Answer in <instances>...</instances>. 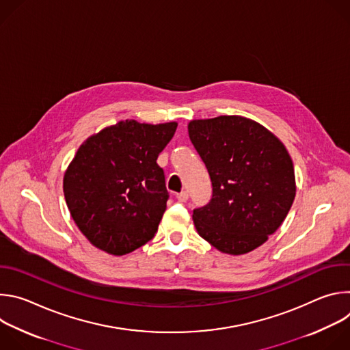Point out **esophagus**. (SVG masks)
I'll return each mask as SVG.
<instances>
[{
	"label": "esophagus",
	"instance_id": "obj_1",
	"mask_svg": "<svg viewBox=\"0 0 350 350\" xmlns=\"http://www.w3.org/2000/svg\"><path fill=\"white\" fill-rule=\"evenodd\" d=\"M176 198H177V201H180V202H185L187 199H188V192H187V191H181L180 193H177V195H176Z\"/></svg>",
	"mask_w": 350,
	"mask_h": 350
}]
</instances>
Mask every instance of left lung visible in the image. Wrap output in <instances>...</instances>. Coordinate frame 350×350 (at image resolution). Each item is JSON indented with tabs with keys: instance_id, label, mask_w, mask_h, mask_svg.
<instances>
[{
	"instance_id": "8db88e82",
	"label": "left lung",
	"mask_w": 350,
	"mask_h": 350,
	"mask_svg": "<svg viewBox=\"0 0 350 350\" xmlns=\"http://www.w3.org/2000/svg\"><path fill=\"white\" fill-rule=\"evenodd\" d=\"M188 134L213 185L211 202L192 215L198 234L223 254L252 252L293 204L295 172L285 145L243 116L191 120Z\"/></svg>"
}]
</instances>
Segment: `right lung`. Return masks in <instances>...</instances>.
I'll return each instance as SVG.
<instances>
[{"label":"right lung","instance_id":"add662e5","mask_svg":"<svg viewBox=\"0 0 350 350\" xmlns=\"http://www.w3.org/2000/svg\"><path fill=\"white\" fill-rule=\"evenodd\" d=\"M176 129V122L127 119L80 145L65 172L64 193L72 219L95 247L122 256L154 238L169 199L157 159Z\"/></svg>","mask_w":350,"mask_h":350}]
</instances>
